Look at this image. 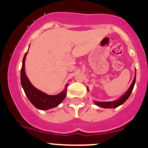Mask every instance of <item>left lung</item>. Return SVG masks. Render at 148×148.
<instances>
[{
	"label": "left lung",
	"mask_w": 148,
	"mask_h": 148,
	"mask_svg": "<svg viewBox=\"0 0 148 148\" xmlns=\"http://www.w3.org/2000/svg\"><path fill=\"white\" fill-rule=\"evenodd\" d=\"M135 82H136V75H135V78L133 79V83L132 84L130 85V88L128 89V90L125 92V94L123 95L122 97L120 98L118 100L114 101H109V102H101V101H94L95 104L96 105L99 106L101 108H116L117 107H119V105L122 104L123 103H125V101H127V99L129 98V96L131 94L132 91H133V89L134 87V84H135Z\"/></svg>",
	"instance_id": "obj_1"
}]
</instances>
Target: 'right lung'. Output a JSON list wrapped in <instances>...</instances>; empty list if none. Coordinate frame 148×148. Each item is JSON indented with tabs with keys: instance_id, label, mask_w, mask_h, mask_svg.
I'll list each match as a JSON object with an SVG mask.
<instances>
[{
	"instance_id": "obj_1",
	"label": "right lung",
	"mask_w": 148,
	"mask_h": 148,
	"mask_svg": "<svg viewBox=\"0 0 148 148\" xmlns=\"http://www.w3.org/2000/svg\"><path fill=\"white\" fill-rule=\"evenodd\" d=\"M27 53H25L23 58L21 71V82L25 94L35 108L40 110H48L58 106L66 97V88L58 95H49L41 92L32 85L25 74V58ZM67 84L66 85V87Z\"/></svg>"
}]
</instances>
